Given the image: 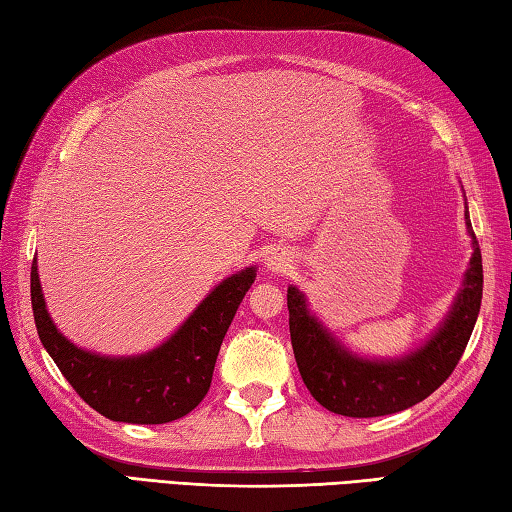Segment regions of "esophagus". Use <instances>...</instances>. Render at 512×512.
<instances>
[{
  "label": "esophagus",
  "instance_id": "esophagus-1",
  "mask_svg": "<svg viewBox=\"0 0 512 512\" xmlns=\"http://www.w3.org/2000/svg\"><path fill=\"white\" fill-rule=\"evenodd\" d=\"M287 256H285V252H272L267 256V267L269 269H283L285 265H287Z\"/></svg>",
  "mask_w": 512,
  "mask_h": 512
}]
</instances>
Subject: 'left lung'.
Listing matches in <instances>:
<instances>
[{
    "label": "left lung",
    "mask_w": 512,
    "mask_h": 512,
    "mask_svg": "<svg viewBox=\"0 0 512 512\" xmlns=\"http://www.w3.org/2000/svg\"><path fill=\"white\" fill-rule=\"evenodd\" d=\"M468 231L475 252L464 289L439 332L406 359L368 361L350 354L310 314L305 296L296 287L287 289L294 359L307 390L323 408L356 419L383 417L412 408L448 379L470 341L484 292L481 249L470 218Z\"/></svg>",
    "instance_id": "1"
}]
</instances>
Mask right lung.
Here are the masks:
<instances>
[{
	"label": "right lung",
	"instance_id": "1",
	"mask_svg": "<svg viewBox=\"0 0 512 512\" xmlns=\"http://www.w3.org/2000/svg\"><path fill=\"white\" fill-rule=\"evenodd\" d=\"M254 278V267L227 278L167 343L131 359L84 352L57 332L46 312L37 263L31 267V303L40 341L73 390L106 419L151 426L185 417L205 399L220 343Z\"/></svg>",
	"mask_w": 512,
	"mask_h": 512
}]
</instances>
